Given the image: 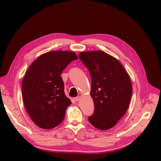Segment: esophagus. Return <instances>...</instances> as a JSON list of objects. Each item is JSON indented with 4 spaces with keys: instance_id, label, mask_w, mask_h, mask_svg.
Masks as SVG:
<instances>
[{
    "instance_id": "34e87169",
    "label": "esophagus",
    "mask_w": 161,
    "mask_h": 161,
    "mask_svg": "<svg viewBox=\"0 0 161 161\" xmlns=\"http://www.w3.org/2000/svg\"><path fill=\"white\" fill-rule=\"evenodd\" d=\"M80 96H78V97H75V98H74V100H75V102H78V100H80Z\"/></svg>"
}]
</instances>
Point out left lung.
Returning <instances> with one entry per match:
<instances>
[{"label":"left lung","instance_id":"obj_1","mask_svg":"<svg viewBox=\"0 0 161 161\" xmlns=\"http://www.w3.org/2000/svg\"><path fill=\"white\" fill-rule=\"evenodd\" d=\"M79 57L91 78L95 109L89 121L99 130L111 129L129 108L132 91L130 76L117 58L103 51L81 52Z\"/></svg>","mask_w":161,"mask_h":161}]
</instances>
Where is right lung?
Returning <instances> with one entry per match:
<instances>
[{"label":"right lung","instance_id":"obj_1","mask_svg":"<svg viewBox=\"0 0 161 161\" xmlns=\"http://www.w3.org/2000/svg\"><path fill=\"white\" fill-rule=\"evenodd\" d=\"M75 59L78 57L74 52L52 51L41 55L27 69L22 81L23 103L40 128L53 129L63 121L72 103L64 94L61 74Z\"/></svg>","mask_w":161,"mask_h":161}]
</instances>
